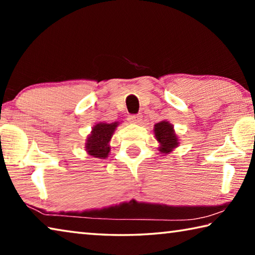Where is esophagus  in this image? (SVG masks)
<instances>
[{"label":"esophagus","mask_w":255,"mask_h":255,"mask_svg":"<svg viewBox=\"0 0 255 255\" xmlns=\"http://www.w3.org/2000/svg\"><path fill=\"white\" fill-rule=\"evenodd\" d=\"M129 123L131 124H140L141 120H143V117L140 115H133V116H129Z\"/></svg>","instance_id":"1"}]
</instances>
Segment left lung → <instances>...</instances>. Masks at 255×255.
Returning <instances> with one entry per match:
<instances>
[{"mask_svg": "<svg viewBox=\"0 0 255 255\" xmlns=\"http://www.w3.org/2000/svg\"><path fill=\"white\" fill-rule=\"evenodd\" d=\"M154 135L155 139L158 143V150L162 154H169L173 152V149L178 147L180 141L179 137L176 136L174 126L170 122L162 120L154 125Z\"/></svg>", "mask_w": 255, "mask_h": 255, "instance_id": "8db88e82", "label": "left lung"}]
</instances>
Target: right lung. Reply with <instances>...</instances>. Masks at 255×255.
<instances>
[{"mask_svg":"<svg viewBox=\"0 0 255 255\" xmlns=\"http://www.w3.org/2000/svg\"><path fill=\"white\" fill-rule=\"evenodd\" d=\"M119 125V122L111 124L98 123L94 125L91 132L85 140L84 148L86 153L96 158H107L111 150L109 143Z\"/></svg>","mask_w":255,"mask_h":255,"instance_id":"add662e5","label":"right lung"}]
</instances>
